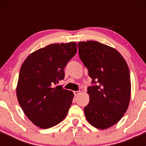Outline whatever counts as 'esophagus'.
<instances>
[{
  "label": "esophagus",
  "mask_w": 146,
  "mask_h": 146,
  "mask_svg": "<svg viewBox=\"0 0 146 146\" xmlns=\"http://www.w3.org/2000/svg\"><path fill=\"white\" fill-rule=\"evenodd\" d=\"M73 93H74L75 96H77V95H78L80 93V91H74V92H73Z\"/></svg>",
  "instance_id": "esophagus-1"
}]
</instances>
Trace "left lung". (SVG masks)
<instances>
[{"label":"left lung","mask_w":146,"mask_h":146,"mask_svg":"<svg viewBox=\"0 0 146 146\" xmlns=\"http://www.w3.org/2000/svg\"><path fill=\"white\" fill-rule=\"evenodd\" d=\"M80 60L88 68L92 85L85 117L100 129L113 126L122 118L131 96L130 72L126 61L114 48L95 41L78 42Z\"/></svg>","instance_id":"1"}]
</instances>
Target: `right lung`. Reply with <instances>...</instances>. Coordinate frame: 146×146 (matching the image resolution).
<instances>
[{
    "instance_id": "add662e5",
    "label": "right lung",
    "mask_w": 146,
    "mask_h": 146,
    "mask_svg": "<svg viewBox=\"0 0 146 146\" xmlns=\"http://www.w3.org/2000/svg\"><path fill=\"white\" fill-rule=\"evenodd\" d=\"M76 52L75 42L52 44L31 54L22 65L17 100L27 118L42 129L56 126L68 112L73 92L54 85L64 80V68Z\"/></svg>"
}]
</instances>
